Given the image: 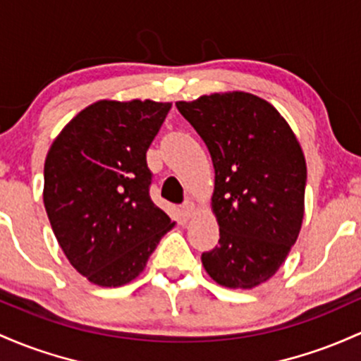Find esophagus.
Here are the masks:
<instances>
[{
    "label": "esophagus",
    "mask_w": 361,
    "mask_h": 361,
    "mask_svg": "<svg viewBox=\"0 0 361 361\" xmlns=\"http://www.w3.org/2000/svg\"><path fill=\"white\" fill-rule=\"evenodd\" d=\"M195 211H197V205L193 200L187 199L183 202V205H181V212H183L185 217H192L193 214H195Z\"/></svg>",
    "instance_id": "esophagus-1"
}]
</instances>
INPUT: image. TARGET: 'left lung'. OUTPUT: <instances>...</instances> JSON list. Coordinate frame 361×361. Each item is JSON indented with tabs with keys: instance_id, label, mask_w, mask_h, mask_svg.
<instances>
[{
	"instance_id": "obj_1",
	"label": "left lung",
	"mask_w": 361,
	"mask_h": 361,
	"mask_svg": "<svg viewBox=\"0 0 361 361\" xmlns=\"http://www.w3.org/2000/svg\"><path fill=\"white\" fill-rule=\"evenodd\" d=\"M211 152L212 212L219 245L202 253L217 284L252 290L276 274L296 243L305 214L307 162L291 126L250 92L178 101Z\"/></svg>"
}]
</instances>
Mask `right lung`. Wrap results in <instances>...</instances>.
<instances>
[{
    "instance_id": "right-lung-1",
    "label": "right lung",
    "mask_w": 361,
    "mask_h": 361,
    "mask_svg": "<svg viewBox=\"0 0 361 361\" xmlns=\"http://www.w3.org/2000/svg\"><path fill=\"white\" fill-rule=\"evenodd\" d=\"M171 102H94L51 144L44 207L66 259L102 288L130 283L174 223L149 195V145Z\"/></svg>"
}]
</instances>
